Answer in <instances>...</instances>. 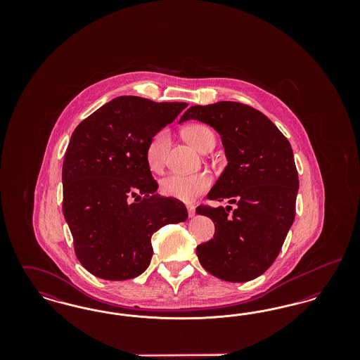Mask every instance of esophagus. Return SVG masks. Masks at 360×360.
Masks as SVG:
<instances>
[{
    "label": "esophagus",
    "instance_id": "34e87169",
    "mask_svg": "<svg viewBox=\"0 0 360 360\" xmlns=\"http://www.w3.org/2000/svg\"><path fill=\"white\" fill-rule=\"evenodd\" d=\"M186 207H188V217H194L195 216V207L193 205H188Z\"/></svg>",
    "mask_w": 360,
    "mask_h": 360
}]
</instances>
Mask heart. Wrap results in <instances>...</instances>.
Masks as SVG:
<instances>
[{
    "label": "heart",
    "instance_id": "obj_1",
    "mask_svg": "<svg viewBox=\"0 0 360 360\" xmlns=\"http://www.w3.org/2000/svg\"><path fill=\"white\" fill-rule=\"evenodd\" d=\"M184 136L197 150H202L206 141L214 139L212 131L201 124H193L184 129ZM170 147V136L167 131H160L148 141L146 148V159L150 169L159 172L166 162L167 150ZM212 184L206 172L194 174H172L162 179L160 190L165 195L185 202L193 201L200 194L205 193Z\"/></svg>",
    "mask_w": 360,
    "mask_h": 360
}]
</instances>
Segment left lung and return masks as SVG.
<instances>
[{
  "instance_id": "obj_1",
  "label": "left lung",
  "mask_w": 360,
  "mask_h": 360,
  "mask_svg": "<svg viewBox=\"0 0 360 360\" xmlns=\"http://www.w3.org/2000/svg\"><path fill=\"white\" fill-rule=\"evenodd\" d=\"M210 125L223 141L226 167L207 198L236 204L198 206L216 226L214 238L197 247L207 273L228 282H247L274 262L294 221L298 172L290 143L257 109L232 101L188 108L179 122Z\"/></svg>"
}]
</instances>
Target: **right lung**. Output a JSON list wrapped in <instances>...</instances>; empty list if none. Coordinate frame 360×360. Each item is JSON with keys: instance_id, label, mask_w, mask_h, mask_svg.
Returning <instances> with one entry per match:
<instances>
[{"instance_id": "add662e5", "label": "right lung", "mask_w": 360, "mask_h": 360, "mask_svg": "<svg viewBox=\"0 0 360 360\" xmlns=\"http://www.w3.org/2000/svg\"><path fill=\"white\" fill-rule=\"evenodd\" d=\"M186 106L122 96L72 132L62 169L63 214L75 255L90 274L124 281L144 273L153 233L186 221V206L155 193L146 159L148 141Z\"/></svg>"}]
</instances>
